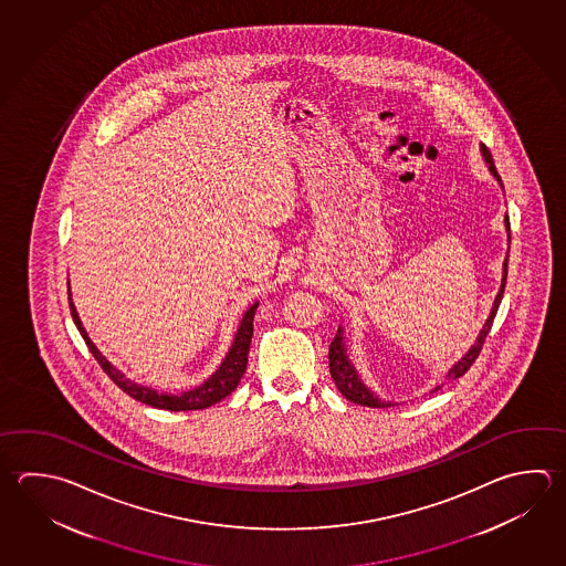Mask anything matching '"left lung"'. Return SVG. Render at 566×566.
Listing matches in <instances>:
<instances>
[{
	"mask_svg": "<svg viewBox=\"0 0 566 566\" xmlns=\"http://www.w3.org/2000/svg\"><path fill=\"white\" fill-rule=\"evenodd\" d=\"M480 151H482V158H484V161L489 164V170L492 171V176H494L502 186L501 176H499V171H496V166H494V160H492L491 151H489V148H486L484 144L480 146ZM504 222H506V230H511L509 216L504 218ZM509 240H511V235H509ZM502 266H504V270H502L501 290H499V294H496V298H494V304H492L491 316H489L486 322H484V326H482V331H480L479 338H476V342L470 346L469 353L464 354V356L460 358L459 363L454 364V366L448 370V380H457V378H460L462 374L469 373L470 366H472L474 360L479 358L480 350H482V346H484V340H486V336H489V332H491L494 316H496L499 306H501L502 294H504V286H506V274H509V256H506ZM328 360H331L332 380H334V385H336V388L340 390L342 396H344L346 400H350L354 405L368 406V408H388V406H395L392 402H385L382 398H378V396L370 392V390L364 386L363 380H360V376H358L356 368H354V364L348 360L346 344H344V336H342V328H338L336 336H334V340L331 342ZM437 390H440V386L434 388L432 392H437Z\"/></svg>",
	"mask_w": 566,
	"mask_h": 566,
	"instance_id": "left-lung-1",
	"label": "left lung"
}]
</instances>
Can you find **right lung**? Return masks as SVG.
<instances>
[{
  "instance_id": "right-lung-1",
  "label": "right lung",
  "mask_w": 566,
  "mask_h": 566,
  "mask_svg": "<svg viewBox=\"0 0 566 566\" xmlns=\"http://www.w3.org/2000/svg\"><path fill=\"white\" fill-rule=\"evenodd\" d=\"M67 296H70V312L72 318L77 326V331L82 334V338L86 340L90 353L94 354L97 364L102 366V370L114 380V385L119 386L126 395L132 396L134 400H139L144 405L154 406V408H161V410H171V412H180V410H202L208 406L220 402L222 398L234 392L235 386L240 382V378L244 376L245 364H248V353H250V342H252V334H254V314H256L258 302H254L250 308L245 310L244 318L240 322V328L235 332L232 348L226 354L224 363L220 364V368L203 382V385L196 386L192 390H186L181 395H164L148 386L136 385L124 374L116 370L112 364L107 363L106 356L99 353L96 344L90 340L86 328L82 326V321L75 312L74 302H72V294L67 289Z\"/></svg>"
}]
</instances>
